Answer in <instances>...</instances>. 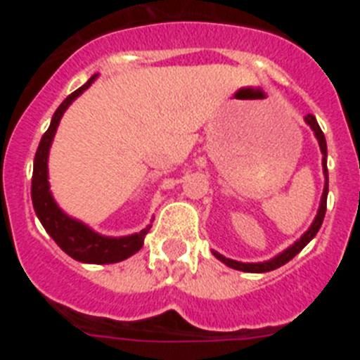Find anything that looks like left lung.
I'll return each instance as SVG.
<instances>
[{"label":"left lung","mask_w":360,"mask_h":360,"mask_svg":"<svg viewBox=\"0 0 360 360\" xmlns=\"http://www.w3.org/2000/svg\"><path fill=\"white\" fill-rule=\"evenodd\" d=\"M304 120H307V124L311 128V131H314V135H316L317 141H319L321 153H323L324 189H323V196H321V205H319V211H317L316 219H314V224L310 225V229H308V231L304 232L303 236L299 238V240L295 241L294 245H290L288 249H285L281 254H278V256L272 257V259H269V262L241 263V262H234V259H229V257L221 256V254H219V252H214V250H212V254H214V256L218 257L219 262L225 263V265L231 266V269L241 270V272H270V270L279 269V266H283V265H285V263L290 262V259L295 256V254L301 252V250H303L304 247H307V245L310 243L311 240H314V236H316V234H317V231H319V229H321V225H323L324 212H326V196H328V167H326V157H328V153H326V139H324L323 131H321V128H319V124H317L316 117L308 113V115L304 117Z\"/></svg>","instance_id":"left-lung-1"}]
</instances>
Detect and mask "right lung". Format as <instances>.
<instances>
[{
    "label": "right lung",
    "mask_w": 360,
    "mask_h": 360,
    "mask_svg": "<svg viewBox=\"0 0 360 360\" xmlns=\"http://www.w3.org/2000/svg\"><path fill=\"white\" fill-rule=\"evenodd\" d=\"M97 75L88 79L86 84H82L79 90L70 94L68 97L61 103V106L57 108L56 113L52 117L50 128L43 135L39 142V148L36 151V158H34V173H32V203H34V211H36L37 218H39L41 225L44 231L49 232L52 240L56 241L68 256L73 259H77L81 263H95V265H108V263H119L126 257L133 256L135 252L142 249L144 245V238L149 232L151 225L142 229L136 234H129V236L122 238H110L97 234L91 231L88 225H84L79 219L72 218L66 212L61 211V207L57 205L53 200L52 193H50L49 184V153L50 146H52L53 135L57 131L59 120H61L63 113L68 110L70 104L79 97L84 90H88L91 82L95 81Z\"/></svg>",
    "instance_id": "add662e5"
}]
</instances>
